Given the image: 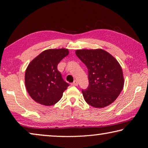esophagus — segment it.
<instances>
[{
  "instance_id": "1",
  "label": "esophagus",
  "mask_w": 148,
  "mask_h": 148,
  "mask_svg": "<svg viewBox=\"0 0 148 148\" xmlns=\"http://www.w3.org/2000/svg\"><path fill=\"white\" fill-rule=\"evenodd\" d=\"M71 85H72V86H77V80H74V81L71 84Z\"/></svg>"
}]
</instances>
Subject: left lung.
Wrapping results in <instances>:
<instances>
[{
	"label": "left lung",
	"instance_id": "8db88e82",
	"mask_svg": "<svg viewBox=\"0 0 148 148\" xmlns=\"http://www.w3.org/2000/svg\"><path fill=\"white\" fill-rule=\"evenodd\" d=\"M76 54L88 71L89 86L82 91L85 101L91 106L100 108L112 104L124 85L119 62L101 49L76 50Z\"/></svg>",
	"mask_w": 148,
	"mask_h": 148
}]
</instances>
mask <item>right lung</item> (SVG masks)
<instances>
[{"instance_id": "1", "label": "right lung", "mask_w": 148, "mask_h": 148, "mask_svg": "<svg viewBox=\"0 0 148 148\" xmlns=\"http://www.w3.org/2000/svg\"><path fill=\"white\" fill-rule=\"evenodd\" d=\"M68 55L67 49H47L30 62L25 82L27 91L34 101L51 106L61 99L69 84L62 78L57 65Z\"/></svg>"}]
</instances>
